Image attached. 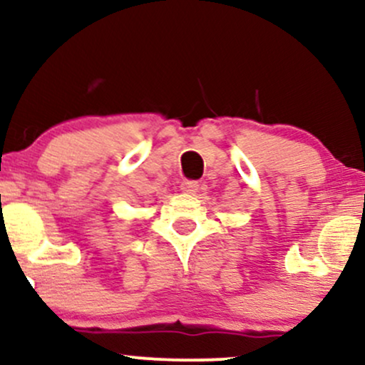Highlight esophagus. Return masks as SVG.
<instances>
[{"label": "esophagus", "instance_id": "esophagus-1", "mask_svg": "<svg viewBox=\"0 0 365 365\" xmlns=\"http://www.w3.org/2000/svg\"><path fill=\"white\" fill-rule=\"evenodd\" d=\"M180 188H182L183 194H195L199 190V182H195V180H185V182H182Z\"/></svg>", "mask_w": 365, "mask_h": 365}]
</instances>
